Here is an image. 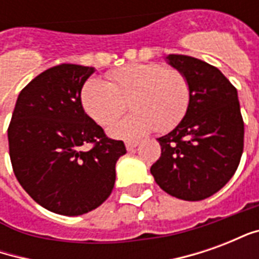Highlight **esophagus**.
<instances>
[{"label":"esophagus","mask_w":259,"mask_h":259,"mask_svg":"<svg viewBox=\"0 0 259 259\" xmlns=\"http://www.w3.org/2000/svg\"><path fill=\"white\" fill-rule=\"evenodd\" d=\"M137 146H139V143H137V141H127V143H126V148H127V151L135 150Z\"/></svg>","instance_id":"1"}]
</instances>
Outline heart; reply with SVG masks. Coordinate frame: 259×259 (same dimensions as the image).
I'll return each mask as SVG.
<instances>
[{
    "mask_svg": "<svg viewBox=\"0 0 259 259\" xmlns=\"http://www.w3.org/2000/svg\"><path fill=\"white\" fill-rule=\"evenodd\" d=\"M109 81L89 79L80 91L84 112L96 123L108 126L126 111L129 116L109 127V135L133 140L157 129L168 132L185 118L190 85L178 69L159 64H129L107 74Z\"/></svg>",
    "mask_w": 259,
    "mask_h": 259,
    "instance_id": "heart-1",
    "label": "heart"
}]
</instances>
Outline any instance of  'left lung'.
I'll return each mask as SVG.
<instances>
[{"label": "left lung", "mask_w": 259, "mask_h": 259, "mask_svg": "<svg viewBox=\"0 0 259 259\" xmlns=\"http://www.w3.org/2000/svg\"><path fill=\"white\" fill-rule=\"evenodd\" d=\"M166 61L186 76L190 104L182 122L158 139L161 157L150 170L168 194L204 200L232 179L243 154L237 90L219 69L201 59L170 54Z\"/></svg>", "instance_id": "8db88e82"}]
</instances>
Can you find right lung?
<instances>
[{"label":"right lung","instance_id":"add662e5","mask_svg":"<svg viewBox=\"0 0 259 259\" xmlns=\"http://www.w3.org/2000/svg\"><path fill=\"white\" fill-rule=\"evenodd\" d=\"M93 73L94 68L73 64L44 70L19 93L8 127L20 186L37 204L66 217L107 200L116 161L126 154L123 141L107 137L81 107L80 91Z\"/></svg>","mask_w":259,"mask_h":259}]
</instances>
